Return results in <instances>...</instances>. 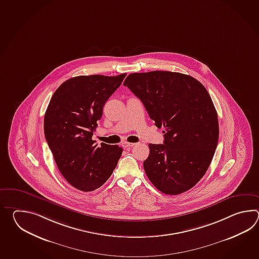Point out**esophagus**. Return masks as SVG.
I'll list each match as a JSON object with an SVG mask.
<instances>
[{
    "label": "esophagus",
    "instance_id": "34e87169",
    "mask_svg": "<svg viewBox=\"0 0 259 259\" xmlns=\"http://www.w3.org/2000/svg\"><path fill=\"white\" fill-rule=\"evenodd\" d=\"M135 143H123V147H125L126 149L131 148L132 146H134Z\"/></svg>",
    "mask_w": 259,
    "mask_h": 259
}]
</instances>
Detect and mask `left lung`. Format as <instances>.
I'll list each match as a JSON object with an SVG mask.
<instances>
[{
  "label": "left lung",
  "instance_id": "1",
  "mask_svg": "<svg viewBox=\"0 0 259 259\" xmlns=\"http://www.w3.org/2000/svg\"><path fill=\"white\" fill-rule=\"evenodd\" d=\"M124 86L143 102L164 144L149 143L143 168L160 192L176 195L204 177L219 142V119L208 92L196 78L178 72L132 73Z\"/></svg>",
  "mask_w": 259,
  "mask_h": 259
}]
</instances>
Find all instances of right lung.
<instances>
[{"mask_svg":"<svg viewBox=\"0 0 259 259\" xmlns=\"http://www.w3.org/2000/svg\"><path fill=\"white\" fill-rule=\"evenodd\" d=\"M127 74L78 76L62 83L44 115V135L61 174L82 192L101 187L116 168L123 149L92 138L103 108Z\"/></svg>","mask_w":259,"mask_h":259,"instance_id":"obj_1","label":"right lung"}]
</instances>
